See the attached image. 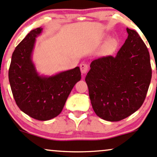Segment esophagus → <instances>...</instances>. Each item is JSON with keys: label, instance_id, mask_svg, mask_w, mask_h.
I'll list each match as a JSON object with an SVG mask.
<instances>
[{"label": "esophagus", "instance_id": "esophagus-1", "mask_svg": "<svg viewBox=\"0 0 157 157\" xmlns=\"http://www.w3.org/2000/svg\"><path fill=\"white\" fill-rule=\"evenodd\" d=\"M80 67L81 73L84 74V75L87 72V71H88V66L87 65L86 63H81Z\"/></svg>", "mask_w": 157, "mask_h": 157}]
</instances>
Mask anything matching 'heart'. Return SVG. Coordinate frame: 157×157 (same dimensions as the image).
I'll return each instance as SVG.
<instances>
[{
  "label": "heart",
  "instance_id": "b5f03b06",
  "mask_svg": "<svg viewBox=\"0 0 157 157\" xmlns=\"http://www.w3.org/2000/svg\"><path fill=\"white\" fill-rule=\"evenodd\" d=\"M116 46V41L114 39H110L107 42V44L105 46V52H110L114 50V48Z\"/></svg>",
  "mask_w": 157,
  "mask_h": 157
}]
</instances>
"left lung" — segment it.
Returning <instances> with one entry per match:
<instances>
[{"mask_svg":"<svg viewBox=\"0 0 157 157\" xmlns=\"http://www.w3.org/2000/svg\"><path fill=\"white\" fill-rule=\"evenodd\" d=\"M128 37L115 57L94 60L86 77L94 112L108 121H119L142 106L151 80L150 55L138 33Z\"/></svg>","mask_w":157,"mask_h":157,"instance_id":"obj_1","label":"left lung"}]
</instances>
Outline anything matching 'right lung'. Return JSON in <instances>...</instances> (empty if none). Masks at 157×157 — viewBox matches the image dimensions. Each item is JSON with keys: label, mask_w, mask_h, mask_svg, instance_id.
Here are the masks:
<instances>
[{"label": "right lung", "mask_w": 157, "mask_h": 157, "mask_svg": "<svg viewBox=\"0 0 157 157\" xmlns=\"http://www.w3.org/2000/svg\"><path fill=\"white\" fill-rule=\"evenodd\" d=\"M42 28L32 30L13 52L9 80L17 105L39 121H48L61 113L73 87L81 79L79 67L52 76L39 75L32 60L36 38Z\"/></svg>", "instance_id": "right-lung-1"}]
</instances>
